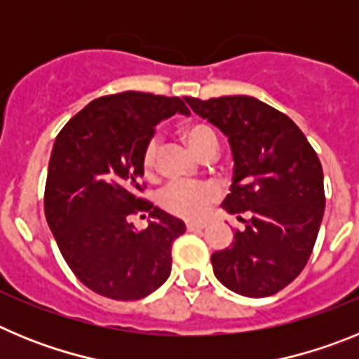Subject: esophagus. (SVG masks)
<instances>
[{
  "label": "esophagus",
  "mask_w": 359,
  "mask_h": 359,
  "mask_svg": "<svg viewBox=\"0 0 359 359\" xmlns=\"http://www.w3.org/2000/svg\"><path fill=\"white\" fill-rule=\"evenodd\" d=\"M205 226H207L205 223H187V230L189 231H199V230H203Z\"/></svg>",
  "instance_id": "esophagus-1"
}]
</instances>
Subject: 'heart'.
<instances>
[{"instance_id":"b5f03b06","label":"heart","mask_w":359,"mask_h":359,"mask_svg":"<svg viewBox=\"0 0 359 359\" xmlns=\"http://www.w3.org/2000/svg\"><path fill=\"white\" fill-rule=\"evenodd\" d=\"M182 135L198 156H201L208 149H217V138L214 131L203 123H189L182 129ZM154 161H156V142L151 140L142 156V167L147 176L154 169ZM215 198H217V190L208 183L174 182L161 190L158 196V205L170 215L199 221L208 214Z\"/></svg>"}]
</instances>
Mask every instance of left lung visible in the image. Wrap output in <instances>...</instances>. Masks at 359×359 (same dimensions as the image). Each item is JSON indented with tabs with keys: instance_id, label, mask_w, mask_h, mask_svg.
I'll return each instance as SVG.
<instances>
[{
	"instance_id": "left-lung-1",
	"label": "left lung",
	"mask_w": 359,
	"mask_h": 359,
	"mask_svg": "<svg viewBox=\"0 0 359 359\" xmlns=\"http://www.w3.org/2000/svg\"><path fill=\"white\" fill-rule=\"evenodd\" d=\"M185 100L226 136L233 156L223 208L244 230L212 253L214 275L243 297L275 294L300 275L315 246L325 208L322 163L297 123L259 98Z\"/></svg>"
}]
</instances>
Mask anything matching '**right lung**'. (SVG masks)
<instances>
[{
	"label": "right lung",
	"mask_w": 359,
	"mask_h": 359,
	"mask_svg": "<svg viewBox=\"0 0 359 359\" xmlns=\"http://www.w3.org/2000/svg\"><path fill=\"white\" fill-rule=\"evenodd\" d=\"M189 115L182 98L123 91L91 100L57 135L44 215L75 277L113 300H140L170 275V248L185 223L138 198L142 156L154 126ZM154 222L136 231L130 215Z\"/></svg>",
	"instance_id": "obj_1"
}]
</instances>
